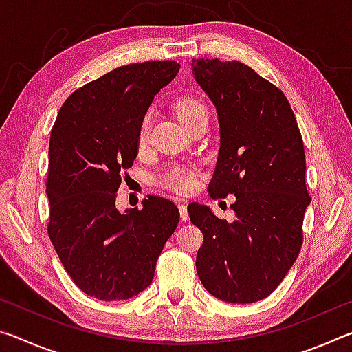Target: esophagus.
Segmentation results:
<instances>
[{
    "instance_id": "1",
    "label": "esophagus",
    "mask_w": 352,
    "mask_h": 352,
    "mask_svg": "<svg viewBox=\"0 0 352 352\" xmlns=\"http://www.w3.org/2000/svg\"><path fill=\"white\" fill-rule=\"evenodd\" d=\"M178 210H180L182 222H186V220L189 219V214H188V206H186V204H180V205H178Z\"/></svg>"
}]
</instances>
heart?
Here are the masks:
<instances>
[{"mask_svg": "<svg viewBox=\"0 0 352 352\" xmlns=\"http://www.w3.org/2000/svg\"><path fill=\"white\" fill-rule=\"evenodd\" d=\"M175 115L184 127L189 122H192L195 118L200 116L201 113H206V107L195 98H180L174 105ZM148 130H151V115H146L142 118L138 127V136H136V144L138 148H144L148 141ZM160 184L164 188L175 192H188L194 186V175L189 170L183 168H175L170 170H166L162 177L158 178Z\"/></svg>", "mask_w": 352, "mask_h": 352, "instance_id": "b5f03b06", "label": "heart"}]
</instances>
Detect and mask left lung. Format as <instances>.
<instances>
[{"label":"left lung","instance_id":"left-lung-1","mask_svg":"<svg viewBox=\"0 0 352 352\" xmlns=\"http://www.w3.org/2000/svg\"><path fill=\"white\" fill-rule=\"evenodd\" d=\"M192 74L217 110L219 158L212 199L236 195L233 222L189 204L204 233L195 267L201 284L236 305L269 296L287 275L302 243L311 204L302 138L287 98L245 63L197 58Z\"/></svg>","mask_w":352,"mask_h":352}]
</instances>
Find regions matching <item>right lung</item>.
Masks as SVG:
<instances>
[{
  "label": "right lung",
  "instance_id": "1",
  "mask_svg": "<svg viewBox=\"0 0 352 352\" xmlns=\"http://www.w3.org/2000/svg\"><path fill=\"white\" fill-rule=\"evenodd\" d=\"M180 71L175 60L119 67L65 100L50 140L47 234L83 294L127 300L148 287L180 212L148 195L142 210L121 212V172L138 155V127L152 100Z\"/></svg>",
  "mask_w": 352,
  "mask_h": 352
}]
</instances>
